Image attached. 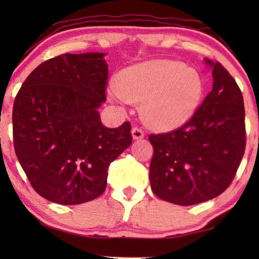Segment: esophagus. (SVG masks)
Wrapping results in <instances>:
<instances>
[{
  "instance_id": "esophagus-1",
  "label": "esophagus",
  "mask_w": 259,
  "mask_h": 259,
  "mask_svg": "<svg viewBox=\"0 0 259 259\" xmlns=\"http://www.w3.org/2000/svg\"><path fill=\"white\" fill-rule=\"evenodd\" d=\"M132 136L133 139H143L144 138V131L140 127H133L132 128Z\"/></svg>"
}]
</instances>
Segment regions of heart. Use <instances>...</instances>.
<instances>
[{
    "label": "heart",
    "instance_id": "obj_1",
    "mask_svg": "<svg viewBox=\"0 0 259 259\" xmlns=\"http://www.w3.org/2000/svg\"><path fill=\"white\" fill-rule=\"evenodd\" d=\"M113 98L143 102L148 125L161 130L182 126L199 105L203 80L182 62L152 60L122 69L116 75Z\"/></svg>",
    "mask_w": 259,
    "mask_h": 259
}]
</instances>
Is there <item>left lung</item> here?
Wrapping results in <instances>:
<instances>
[{
  "instance_id": "obj_1",
  "label": "left lung",
  "mask_w": 259,
  "mask_h": 259,
  "mask_svg": "<svg viewBox=\"0 0 259 259\" xmlns=\"http://www.w3.org/2000/svg\"><path fill=\"white\" fill-rule=\"evenodd\" d=\"M212 67L213 86L189 121L167 133L150 134L152 191L162 200L194 205L230 186L245 152V109L235 79L221 62Z\"/></svg>"
}]
</instances>
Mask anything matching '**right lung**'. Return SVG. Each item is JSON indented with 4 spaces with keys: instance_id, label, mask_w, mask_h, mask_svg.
Instances as JSON below:
<instances>
[{
    "instance_id": "1",
    "label": "right lung",
    "mask_w": 259,
    "mask_h": 259,
    "mask_svg": "<svg viewBox=\"0 0 259 259\" xmlns=\"http://www.w3.org/2000/svg\"><path fill=\"white\" fill-rule=\"evenodd\" d=\"M101 53L62 54L37 66L13 107L16 157L33 189L61 205L104 193L108 166L132 144L131 123L107 128L98 108L106 101L108 68Z\"/></svg>"
}]
</instances>
